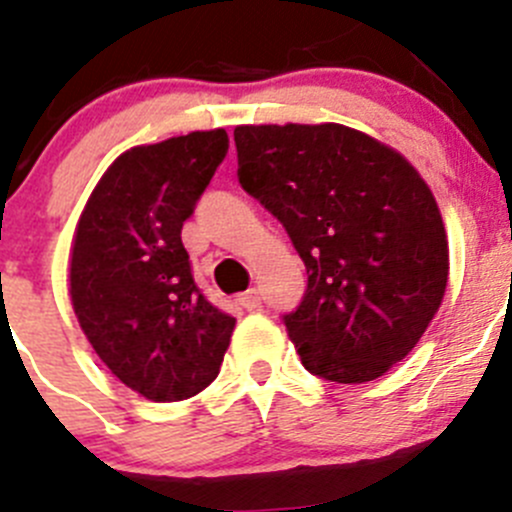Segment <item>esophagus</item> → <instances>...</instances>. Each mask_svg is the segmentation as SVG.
<instances>
[{
	"label": "esophagus",
	"instance_id": "esophagus-1",
	"mask_svg": "<svg viewBox=\"0 0 512 512\" xmlns=\"http://www.w3.org/2000/svg\"><path fill=\"white\" fill-rule=\"evenodd\" d=\"M260 290L257 288H250L247 290V293H242L240 295V305L242 308H247V310H255V308H260Z\"/></svg>",
	"mask_w": 512,
	"mask_h": 512
}]
</instances>
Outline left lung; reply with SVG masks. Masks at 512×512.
I'll list each match as a JSON object with an SVG mask.
<instances>
[{"mask_svg":"<svg viewBox=\"0 0 512 512\" xmlns=\"http://www.w3.org/2000/svg\"><path fill=\"white\" fill-rule=\"evenodd\" d=\"M240 184L308 270L290 341L315 376L364 384L409 356L439 310L450 247L432 189L396 148L341 123L234 128Z\"/></svg>","mask_w":512,"mask_h":512,"instance_id":"8db88e82","label":"left lung"}]
</instances>
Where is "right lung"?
<instances>
[{
    "instance_id": "obj_1",
    "label": "right lung",
    "mask_w": 512,
    "mask_h": 512,
    "mask_svg": "<svg viewBox=\"0 0 512 512\" xmlns=\"http://www.w3.org/2000/svg\"><path fill=\"white\" fill-rule=\"evenodd\" d=\"M224 128L143 143L113 161L75 224L70 300L113 376L148 401H181L219 374L234 318L191 278L181 227L227 154Z\"/></svg>"
}]
</instances>
